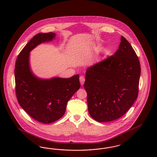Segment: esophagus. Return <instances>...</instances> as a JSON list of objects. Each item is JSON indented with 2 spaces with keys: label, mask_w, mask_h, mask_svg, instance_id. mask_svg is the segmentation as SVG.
Here are the masks:
<instances>
[{
  "label": "esophagus",
  "mask_w": 157,
  "mask_h": 157,
  "mask_svg": "<svg viewBox=\"0 0 157 157\" xmlns=\"http://www.w3.org/2000/svg\"><path fill=\"white\" fill-rule=\"evenodd\" d=\"M79 80H80V82H81V85H83L84 84V82H85V78L83 77V76H81L80 78H79Z\"/></svg>",
  "instance_id": "obj_1"
}]
</instances>
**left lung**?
<instances>
[{
	"mask_svg": "<svg viewBox=\"0 0 157 157\" xmlns=\"http://www.w3.org/2000/svg\"><path fill=\"white\" fill-rule=\"evenodd\" d=\"M140 74L138 56L121 36L119 49L113 56L86 70L83 86L90 116L99 122L123 116L137 98Z\"/></svg>",
	"mask_w": 157,
	"mask_h": 157,
	"instance_id": "1",
	"label": "left lung"
}]
</instances>
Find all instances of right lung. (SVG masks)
I'll return each mask as SVG.
<instances>
[{
    "label": "right lung",
    "mask_w": 157,
    "mask_h": 157,
    "mask_svg": "<svg viewBox=\"0 0 157 157\" xmlns=\"http://www.w3.org/2000/svg\"><path fill=\"white\" fill-rule=\"evenodd\" d=\"M54 33H38L26 44L17 58L15 91L19 105L33 119L44 124L59 119L67 102L81 86L78 74L69 78L41 79L30 68L29 53L38 44L51 41Z\"/></svg>",
    "instance_id": "right-lung-1"
}]
</instances>
